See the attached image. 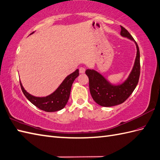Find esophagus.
I'll list each match as a JSON object with an SVG mask.
<instances>
[{
    "label": "esophagus",
    "instance_id": "34e87169",
    "mask_svg": "<svg viewBox=\"0 0 160 160\" xmlns=\"http://www.w3.org/2000/svg\"><path fill=\"white\" fill-rule=\"evenodd\" d=\"M85 72H86V68H83V67H80V68H79V72L81 74H83Z\"/></svg>",
    "mask_w": 160,
    "mask_h": 160
}]
</instances>
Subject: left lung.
Instances as JSON below:
<instances>
[{"instance_id":"8db88e82","label":"left lung","mask_w":160,"mask_h":160,"mask_svg":"<svg viewBox=\"0 0 160 160\" xmlns=\"http://www.w3.org/2000/svg\"><path fill=\"white\" fill-rule=\"evenodd\" d=\"M120 35L134 42L136 46V57L128 77L118 84H113L98 71L87 69L86 74L89 78V88L92 98L102 107H112L125 102L136 88L140 73V51L136 41L128 31L121 27Z\"/></svg>"}]
</instances>
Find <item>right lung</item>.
Masks as SVG:
<instances>
[{
  "instance_id": "obj_1",
  "label": "right lung",
  "mask_w": 160,
  "mask_h": 160,
  "mask_svg": "<svg viewBox=\"0 0 160 160\" xmlns=\"http://www.w3.org/2000/svg\"><path fill=\"white\" fill-rule=\"evenodd\" d=\"M34 32L31 33V35ZM79 69H77L67 76L55 91L50 95L43 97H35L31 95L24 89L21 81H20V83L23 94L32 104L43 111L53 112L61 110L65 107L70 97L71 87L74 81L79 76Z\"/></svg>"
}]
</instances>
